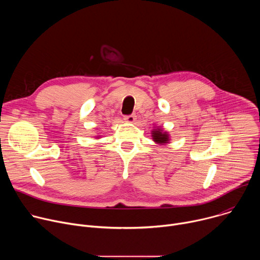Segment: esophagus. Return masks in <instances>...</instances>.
I'll use <instances>...</instances> for the list:
<instances>
[{
    "mask_svg": "<svg viewBox=\"0 0 260 260\" xmlns=\"http://www.w3.org/2000/svg\"><path fill=\"white\" fill-rule=\"evenodd\" d=\"M137 119V116L135 114H132V115H126L124 116V120L127 121V122H135Z\"/></svg>",
    "mask_w": 260,
    "mask_h": 260,
    "instance_id": "esophagus-1",
    "label": "esophagus"
}]
</instances>
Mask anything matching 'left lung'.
Returning <instances> with one entry per match:
<instances>
[{
  "label": "left lung",
  "instance_id": "8db88e82",
  "mask_svg": "<svg viewBox=\"0 0 260 260\" xmlns=\"http://www.w3.org/2000/svg\"><path fill=\"white\" fill-rule=\"evenodd\" d=\"M153 140L158 144H165L169 142V136L167 133H162V129H153L152 132Z\"/></svg>",
  "mask_w": 260,
  "mask_h": 260
}]
</instances>
